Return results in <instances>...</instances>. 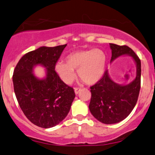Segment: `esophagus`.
I'll return each mask as SVG.
<instances>
[{"label":"esophagus","instance_id":"esophagus-1","mask_svg":"<svg viewBox=\"0 0 155 155\" xmlns=\"http://www.w3.org/2000/svg\"><path fill=\"white\" fill-rule=\"evenodd\" d=\"M75 94L76 95H78V93H79V92L80 91V90H81V88H80V87H75Z\"/></svg>","mask_w":155,"mask_h":155}]
</instances>
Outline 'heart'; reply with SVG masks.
I'll use <instances>...</instances> for the list:
<instances>
[{"mask_svg":"<svg viewBox=\"0 0 155 155\" xmlns=\"http://www.w3.org/2000/svg\"><path fill=\"white\" fill-rule=\"evenodd\" d=\"M106 55L100 49L74 52L66 57V63L58 62L55 71L65 83L71 84L78 70L80 78L88 85L97 82L104 75Z\"/></svg>","mask_w":155,"mask_h":155,"instance_id":"obj_1","label":"heart"}]
</instances>
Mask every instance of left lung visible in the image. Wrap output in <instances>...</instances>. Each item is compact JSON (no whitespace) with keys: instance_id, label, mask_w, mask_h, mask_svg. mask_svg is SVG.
<instances>
[{"instance_id":"8db88e82","label":"left lung","mask_w":155,"mask_h":155,"mask_svg":"<svg viewBox=\"0 0 155 155\" xmlns=\"http://www.w3.org/2000/svg\"><path fill=\"white\" fill-rule=\"evenodd\" d=\"M112 51L110 63L122 55H130L136 63V78L127 85H120L110 78L108 70L97 83L90 87L92 96L89 109L98 121L115 124L125 119L137 101L141 83V62L131 48L127 45L110 43Z\"/></svg>"}]
</instances>
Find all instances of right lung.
I'll use <instances>...</instances> for the list:
<instances>
[{"label": "right lung", "instance_id": "1", "mask_svg": "<svg viewBox=\"0 0 155 155\" xmlns=\"http://www.w3.org/2000/svg\"><path fill=\"white\" fill-rule=\"evenodd\" d=\"M66 45L43 46L29 52L14 70V92L20 107L26 117L40 127H53L63 121L75 97L73 88L64 83L55 70ZM37 65L46 68L45 78L34 75Z\"/></svg>", "mask_w": 155, "mask_h": 155}]
</instances>
